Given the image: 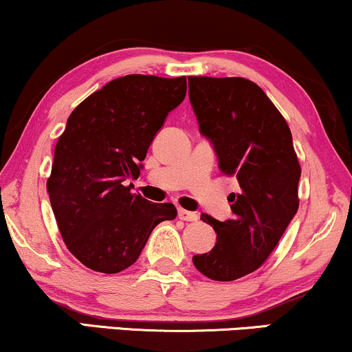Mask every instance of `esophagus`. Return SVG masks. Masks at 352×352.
Listing matches in <instances>:
<instances>
[{
    "instance_id": "esophagus-1",
    "label": "esophagus",
    "mask_w": 352,
    "mask_h": 352,
    "mask_svg": "<svg viewBox=\"0 0 352 352\" xmlns=\"http://www.w3.org/2000/svg\"><path fill=\"white\" fill-rule=\"evenodd\" d=\"M179 217H180L182 221H190V222H193V221L198 219V214H197V212L186 211V209H184V208H179Z\"/></svg>"
}]
</instances>
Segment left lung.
Returning a JSON list of instances; mask_svg holds the SVG:
<instances>
[{
	"instance_id": "1",
	"label": "left lung",
	"mask_w": 352,
	"mask_h": 352,
	"mask_svg": "<svg viewBox=\"0 0 352 352\" xmlns=\"http://www.w3.org/2000/svg\"><path fill=\"white\" fill-rule=\"evenodd\" d=\"M188 86L199 131L214 146L221 172L237 177L240 186L229 195L232 219L201 214L217 237L193 265L209 279L234 281L265 263L296 216L299 159L286 120L258 84L190 76Z\"/></svg>"
}]
</instances>
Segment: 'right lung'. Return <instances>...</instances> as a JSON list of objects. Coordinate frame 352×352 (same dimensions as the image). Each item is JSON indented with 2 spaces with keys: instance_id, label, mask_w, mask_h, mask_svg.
Wrapping results in <instances>:
<instances>
[{
  "instance_id": "obj_1",
  "label": "right lung",
  "mask_w": 352,
  "mask_h": 352,
  "mask_svg": "<svg viewBox=\"0 0 352 352\" xmlns=\"http://www.w3.org/2000/svg\"><path fill=\"white\" fill-rule=\"evenodd\" d=\"M185 94V76L128 74L71 112L55 146L47 191L66 247L89 270H126L155 226L175 219L172 203H151L124 182L140 177L155 133Z\"/></svg>"
}]
</instances>
